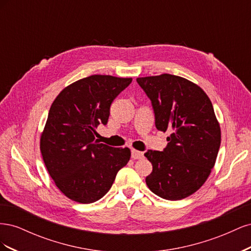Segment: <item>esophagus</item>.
Segmentation results:
<instances>
[{
  "label": "esophagus",
  "instance_id": "obj_1",
  "mask_svg": "<svg viewBox=\"0 0 251 251\" xmlns=\"http://www.w3.org/2000/svg\"><path fill=\"white\" fill-rule=\"evenodd\" d=\"M131 154H132V158L133 159H141V158H143V153H142V151H139L132 150L131 151Z\"/></svg>",
  "mask_w": 251,
  "mask_h": 251
}]
</instances>
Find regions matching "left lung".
<instances>
[{
  "mask_svg": "<svg viewBox=\"0 0 251 251\" xmlns=\"http://www.w3.org/2000/svg\"><path fill=\"white\" fill-rule=\"evenodd\" d=\"M150 98L157 130L170 131L162 151L149 150L153 165L149 188L165 200H181L204 184L214 168L221 130L206 93L194 82L172 74L139 77Z\"/></svg>",
  "mask_w": 251,
  "mask_h": 251,
  "instance_id": "left-lung-1",
  "label": "left lung"
}]
</instances>
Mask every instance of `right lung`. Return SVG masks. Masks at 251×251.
Listing matches in <instances>:
<instances>
[{"mask_svg": "<svg viewBox=\"0 0 251 251\" xmlns=\"http://www.w3.org/2000/svg\"><path fill=\"white\" fill-rule=\"evenodd\" d=\"M131 82L91 75L65 88L53 101L41 151L51 178L69 199L83 204L101 199L130 160V149L100 143L94 134L108 124L111 103Z\"/></svg>", "mask_w": 251, "mask_h": 251, "instance_id": "1", "label": "right lung"}]
</instances>
